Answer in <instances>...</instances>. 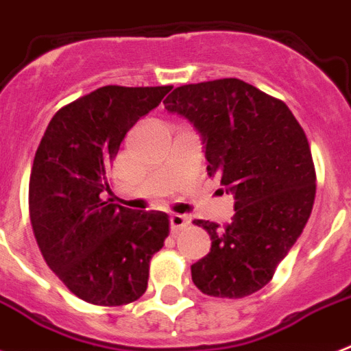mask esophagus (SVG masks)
<instances>
[{
  "label": "esophagus",
  "instance_id": "esophagus-1",
  "mask_svg": "<svg viewBox=\"0 0 351 351\" xmlns=\"http://www.w3.org/2000/svg\"><path fill=\"white\" fill-rule=\"evenodd\" d=\"M189 217H184V215H171L169 217V226H171V231L173 233H178L182 231L186 226H189Z\"/></svg>",
  "mask_w": 351,
  "mask_h": 351
}]
</instances>
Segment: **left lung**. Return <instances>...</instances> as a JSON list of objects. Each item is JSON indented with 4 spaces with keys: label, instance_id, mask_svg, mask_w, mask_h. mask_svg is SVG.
<instances>
[{
    "label": "left lung",
    "instance_id": "obj_1",
    "mask_svg": "<svg viewBox=\"0 0 351 351\" xmlns=\"http://www.w3.org/2000/svg\"><path fill=\"white\" fill-rule=\"evenodd\" d=\"M167 112L200 134L208 173L234 197L231 224L195 220L211 251L191 266L202 293L242 299L264 288L310 219L315 167L308 138L284 101L242 80L176 87Z\"/></svg>",
    "mask_w": 351,
    "mask_h": 351
}]
</instances>
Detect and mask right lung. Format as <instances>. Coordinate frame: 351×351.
Instances as JSON below:
<instances>
[{"mask_svg":"<svg viewBox=\"0 0 351 351\" xmlns=\"http://www.w3.org/2000/svg\"><path fill=\"white\" fill-rule=\"evenodd\" d=\"M169 90L100 87L62 107L36 151L29 184L36 242L58 278L85 302L140 299L149 261L169 234L162 211L136 213L111 204L106 176L127 131Z\"/></svg>","mask_w":351,"mask_h":351,"instance_id":"obj_1","label":"right lung"}]
</instances>
